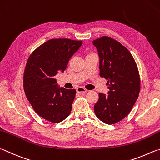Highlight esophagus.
<instances>
[{
  "label": "esophagus",
  "instance_id": "34e87169",
  "mask_svg": "<svg viewBox=\"0 0 160 160\" xmlns=\"http://www.w3.org/2000/svg\"><path fill=\"white\" fill-rule=\"evenodd\" d=\"M76 91L78 93H79V94H84V93H85L87 92V90L85 88L79 87V88H78L76 89Z\"/></svg>",
  "mask_w": 160,
  "mask_h": 160
}]
</instances>
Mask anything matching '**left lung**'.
I'll list each match as a JSON object with an SVG mask.
<instances>
[{
    "label": "left lung",
    "instance_id": "obj_1",
    "mask_svg": "<svg viewBox=\"0 0 160 160\" xmlns=\"http://www.w3.org/2000/svg\"><path fill=\"white\" fill-rule=\"evenodd\" d=\"M99 57L100 76L108 80V94L99 93L94 106L101 121L117 123L132 110L140 92V76L137 65L129 51L108 36L94 40Z\"/></svg>",
    "mask_w": 160,
    "mask_h": 160
}]
</instances>
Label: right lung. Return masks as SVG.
<instances>
[{
    "label": "right lung",
    "instance_id": "add662e5",
    "mask_svg": "<svg viewBox=\"0 0 160 160\" xmlns=\"http://www.w3.org/2000/svg\"><path fill=\"white\" fill-rule=\"evenodd\" d=\"M82 44L81 40L51 39L30 55L24 75L27 99L38 115L54 123L70 115L75 89L60 88L54 78L66 70L68 62Z\"/></svg>",
    "mask_w": 160,
    "mask_h": 160
}]
</instances>
